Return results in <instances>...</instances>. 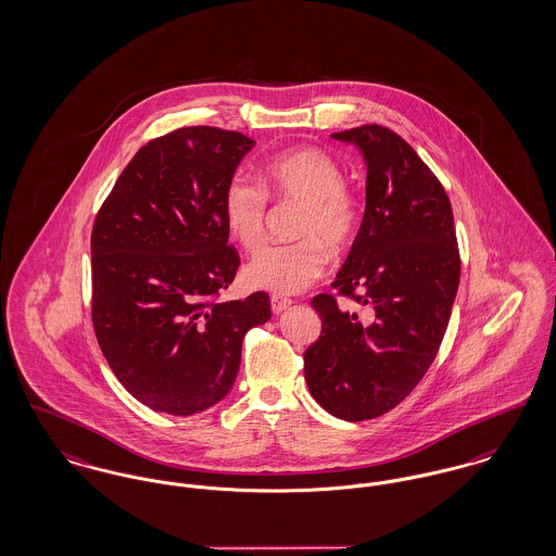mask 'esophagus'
I'll return each instance as SVG.
<instances>
[{
    "label": "esophagus",
    "instance_id": "esophagus-1",
    "mask_svg": "<svg viewBox=\"0 0 556 556\" xmlns=\"http://www.w3.org/2000/svg\"><path fill=\"white\" fill-rule=\"evenodd\" d=\"M269 303H271V312H274V314H282L285 309L291 307L292 299H289V296H280V294H271Z\"/></svg>",
    "mask_w": 556,
    "mask_h": 556
}]
</instances>
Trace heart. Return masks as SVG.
Here are the masks:
<instances>
[{"label": "heart", "instance_id": "heart-1", "mask_svg": "<svg viewBox=\"0 0 556 556\" xmlns=\"http://www.w3.org/2000/svg\"><path fill=\"white\" fill-rule=\"evenodd\" d=\"M265 190L278 201L301 203L289 244L264 249L244 267L251 289L292 294L307 289L326 267L328 249L350 244L359 224V205L343 184L341 165L320 148H292L267 159L262 169ZM224 224L230 238L244 251H257L264 242L267 199L262 186L249 177L228 179L222 197Z\"/></svg>", "mask_w": 556, "mask_h": 556}]
</instances>
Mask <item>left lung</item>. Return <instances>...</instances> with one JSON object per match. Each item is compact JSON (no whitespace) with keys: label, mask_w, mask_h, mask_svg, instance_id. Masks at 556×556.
Masks as SVG:
<instances>
[{"label":"left lung","mask_w":556,"mask_h":556,"mask_svg":"<svg viewBox=\"0 0 556 556\" xmlns=\"http://www.w3.org/2000/svg\"><path fill=\"white\" fill-rule=\"evenodd\" d=\"M366 165V208L334 289L366 318L318 294L320 339L307 348L309 393L332 416L366 420L395 408L438 355L460 282L450 199L406 140L380 125L330 136Z\"/></svg>","instance_id":"1"}]
</instances>
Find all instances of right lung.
I'll return each instance as SVG.
<instances>
[{"label":"right lung","mask_w":556,"mask_h":556,"mask_svg":"<svg viewBox=\"0 0 556 556\" xmlns=\"http://www.w3.org/2000/svg\"><path fill=\"white\" fill-rule=\"evenodd\" d=\"M255 142L184 127L140 148L91 232V320L109 366L144 406L192 416L222 402L269 296L219 303L235 280L222 197Z\"/></svg>","instance_id":"1"}]
</instances>
